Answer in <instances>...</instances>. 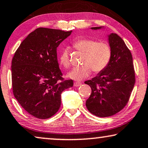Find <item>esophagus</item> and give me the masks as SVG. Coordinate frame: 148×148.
Listing matches in <instances>:
<instances>
[{
  "instance_id": "1",
  "label": "esophagus",
  "mask_w": 148,
  "mask_h": 148,
  "mask_svg": "<svg viewBox=\"0 0 148 148\" xmlns=\"http://www.w3.org/2000/svg\"><path fill=\"white\" fill-rule=\"evenodd\" d=\"M81 84H82V83H81V82H74V86H76V87H78V86H80Z\"/></svg>"
}]
</instances>
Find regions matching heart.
Masks as SVG:
<instances>
[{
    "label": "heart",
    "instance_id": "heart-1",
    "mask_svg": "<svg viewBox=\"0 0 148 148\" xmlns=\"http://www.w3.org/2000/svg\"><path fill=\"white\" fill-rule=\"evenodd\" d=\"M74 47L77 50L84 53L82 66L74 68L68 74L70 78L75 80H81L88 77L92 70L99 72L105 69L111 58V51L110 46L105 42H97L92 39L82 38L74 43ZM59 60L64 67L70 66L68 51L64 49L59 56Z\"/></svg>",
    "mask_w": 148,
    "mask_h": 148
}]
</instances>
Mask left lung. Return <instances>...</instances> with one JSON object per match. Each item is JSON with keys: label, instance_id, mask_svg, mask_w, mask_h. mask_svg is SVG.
<instances>
[{"label": "left lung", "instance_id": "obj_1", "mask_svg": "<svg viewBox=\"0 0 148 148\" xmlns=\"http://www.w3.org/2000/svg\"><path fill=\"white\" fill-rule=\"evenodd\" d=\"M103 27H91L97 30ZM111 55L109 64L90 80L85 81L92 89L86 106L89 112L100 117L115 115L128 103L136 77L131 51L116 33L108 35Z\"/></svg>", "mask_w": 148, "mask_h": 148}]
</instances>
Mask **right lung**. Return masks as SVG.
I'll return each mask as SVG.
<instances>
[{
  "label": "right lung",
  "mask_w": 148,
  "mask_h": 148,
  "mask_svg": "<svg viewBox=\"0 0 148 148\" xmlns=\"http://www.w3.org/2000/svg\"><path fill=\"white\" fill-rule=\"evenodd\" d=\"M70 32L39 27L22 41L12 60V91L21 106L35 117L45 119L57 113L61 94L73 86L59 68L57 47Z\"/></svg>",
  "instance_id": "add662e5"
}]
</instances>
